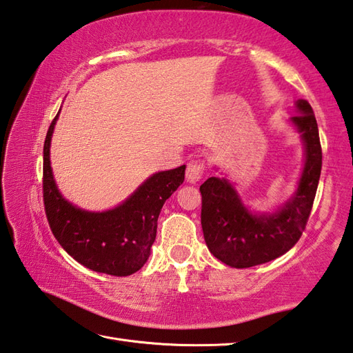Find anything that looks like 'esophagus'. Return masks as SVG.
<instances>
[{
  "mask_svg": "<svg viewBox=\"0 0 353 353\" xmlns=\"http://www.w3.org/2000/svg\"><path fill=\"white\" fill-rule=\"evenodd\" d=\"M203 170H204V167H203V163H200V162L194 161V162L188 163V168H186V180H188V182H190V183L199 182L201 176H203Z\"/></svg>",
  "mask_w": 353,
  "mask_h": 353,
  "instance_id": "34e87169",
  "label": "esophagus"
}]
</instances>
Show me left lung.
I'll use <instances>...</instances> for the list:
<instances>
[{"instance_id":"left-lung-1","label":"left lung","mask_w":353,"mask_h":353,"mask_svg":"<svg viewBox=\"0 0 353 353\" xmlns=\"http://www.w3.org/2000/svg\"><path fill=\"white\" fill-rule=\"evenodd\" d=\"M289 119L304 144L296 190L270 212H252L227 177H209L200 186L201 227L209 251L232 268L268 263L299 241L310 216L322 170V147L313 108L305 99L294 103Z\"/></svg>"}]
</instances>
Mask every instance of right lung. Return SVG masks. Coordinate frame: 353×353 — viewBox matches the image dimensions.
<instances>
[{
    "label": "right lung",
    "instance_id": "1",
    "mask_svg": "<svg viewBox=\"0 0 353 353\" xmlns=\"http://www.w3.org/2000/svg\"><path fill=\"white\" fill-rule=\"evenodd\" d=\"M59 114L48 129L43 145V201L49 227L78 263L101 274L132 275L150 257L161 209L183 183L186 167L152 174L112 209H81L64 199L52 174L51 139Z\"/></svg>",
    "mask_w": 353,
    "mask_h": 353
}]
</instances>
